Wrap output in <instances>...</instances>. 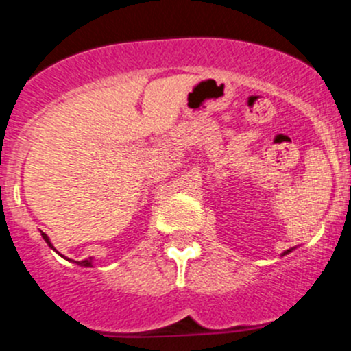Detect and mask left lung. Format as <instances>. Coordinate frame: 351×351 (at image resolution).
<instances>
[{
  "label": "left lung",
  "instance_id": "1",
  "mask_svg": "<svg viewBox=\"0 0 351 351\" xmlns=\"http://www.w3.org/2000/svg\"><path fill=\"white\" fill-rule=\"evenodd\" d=\"M289 252H290V251H285V252H283V254H289Z\"/></svg>",
  "mask_w": 351,
  "mask_h": 351
}]
</instances>
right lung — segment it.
<instances>
[{"label":"right lung","instance_id":"right-lung-1","mask_svg":"<svg viewBox=\"0 0 351 351\" xmlns=\"http://www.w3.org/2000/svg\"><path fill=\"white\" fill-rule=\"evenodd\" d=\"M43 237H44V241L47 242V245H49L51 249H54V247H53V244H51L49 237H47L46 234H43ZM54 251H56V249H54ZM78 265H80V266H85V268H88V266H92V258H88V259H83V261H80Z\"/></svg>","mask_w":351,"mask_h":351}]
</instances>
